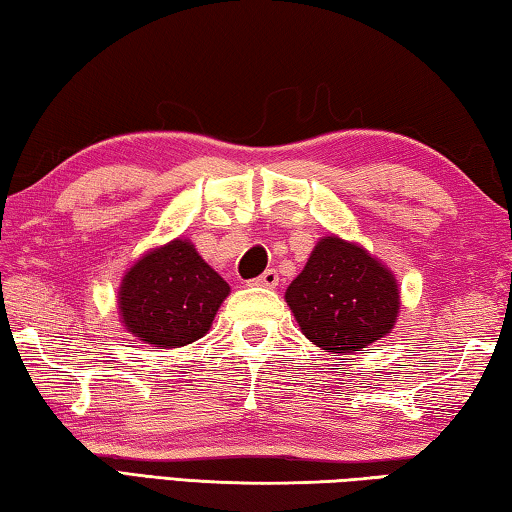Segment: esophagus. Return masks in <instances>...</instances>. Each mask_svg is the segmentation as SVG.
Here are the masks:
<instances>
[{"mask_svg":"<svg viewBox=\"0 0 512 512\" xmlns=\"http://www.w3.org/2000/svg\"><path fill=\"white\" fill-rule=\"evenodd\" d=\"M277 282H280V277H277V271L275 268H268V271H264L262 275L257 277V280H253L250 284H255V287H266V289H275Z\"/></svg>","mask_w":512,"mask_h":512,"instance_id":"34e87169","label":"esophagus"}]
</instances>
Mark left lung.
<instances>
[{"instance_id":"8db88e82","label":"left lung","mask_w":512,"mask_h":512,"mask_svg":"<svg viewBox=\"0 0 512 512\" xmlns=\"http://www.w3.org/2000/svg\"><path fill=\"white\" fill-rule=\"evenodd\" d=\"M284 300L302 334L334 357L384 339L400 314L393 271L363 246L334 235L314 246Z\"/></svg>"}]
</instances>
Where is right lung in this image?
<instances>
[{"mask_svg":"<svg viewBox=\"0 0 512 512\" xmlns=\"http://www.w3.org/2000/svg\"><path fill=\"white\" fill-rule=\"evenodd\" d=\"M230 287L189 239L153 248L128 268L119 316L128 332L158 350L180 348L210 332Z\"/></svg>","mask_w":512,"mask_h":512,"instance_id":"obj_1","label":"right lung"}]
</instances>
